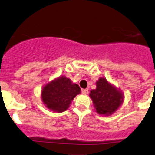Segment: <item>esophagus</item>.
Segmentation results:
<instances>
[{
	"label": "esophagus",
	"mask_w": 155,
	"mask_h": 155,
	"mask_svg": "<svg viewBox=\"0 0 155 155\" xmlns=\"http://www.w3.org/2000/svg\"><path fill=\"white\" fill-rule=\"evenodd\" d=\"M82 93H83V94H84V95H87L89 93V90L88 89H83V90H82Z\"/></svg>",
	"instance_id": "esophagus-1"
}]
</instances>
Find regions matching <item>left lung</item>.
I'll use <instances>...</instances> for the list:
<instances>
[{
    "instance_id": "8db88e82",
    "label": "left lung",
    "mask_w": 155,
    "mask_h": 155,
    "mask_svg": "<svg viewBox=\"0 0 155 155\" xmlns=\"http://www.w3.org/2000/svg\"><path fill=\"white\" fill-rule=\"evenodd\" d=\"M96 86V89L90 93L96 111L99 115H111L123 103V93L104 77L98 79Z\"/></svg>"
}]
</instances>
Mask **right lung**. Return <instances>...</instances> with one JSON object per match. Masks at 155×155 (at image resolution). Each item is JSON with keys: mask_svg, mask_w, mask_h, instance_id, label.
I'll use <instances>...</instances> for the list:
<instances>
[{"mask_svg": "<svg viewBox=\"0 0 155 155\" xmlns=\"http://www.w3.org/2000/svg\"><path fill=\"white\" fill-rule=\"evenodd\" d=\"M80 92L77 84L61 76L44 86L41 91V99L48 109L61 113L68 109L72 100Z\"/></svg>", "mask_w": 155, "mask_h": 155, "instance_id": "1", "label": "right lung"}]
</instances>
